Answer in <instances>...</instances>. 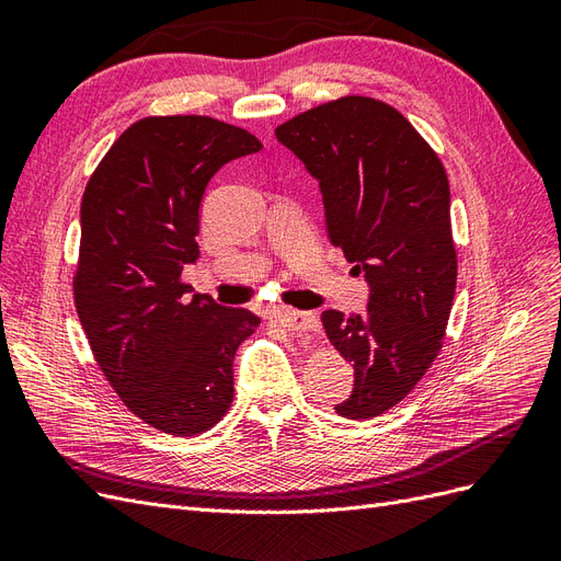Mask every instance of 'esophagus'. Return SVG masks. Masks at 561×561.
Listing matches in <instances>:
<instances>
[{"label":"esophagus","mask_w":561,"mask_h":561,"mask_svg":"<svg viewBox=\"0 0 561 561\" xmlns=\"http://www.w3.org/2000/svg\"><path fill=\"white\" fill-rule=\"evenodd\" d=\"M278 325L293 332H318V316L309 311H295V309H278L276 311Z\"/></svg>","instance_id":"1"}]
</instances>
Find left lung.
Returning a JSON list of instances; mask_svg holds the SVG:
<instances>
[{"label":"left lung","mask_w":561,"mask_h":561,"mask_svg":"<svg viewBox=\"0 0 561 561\" xmlns=\"http://www.w3.org/2000/svg\"><path fill=\"white\" fill-rule=\"evenodd\" d=\"M276 138L318 180L330 241L369 283L363 316H320L355 375L334 410L381 416L412 393L445 342L456 290L445 165L396 107L367 95L301 112Z\"/></svg>","instance_id":"obj_1"}]
</instances>
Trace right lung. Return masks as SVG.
<instances>
[{
	"instance_id": "right-lung-1",
	"label": "right lung",
	"mask_w": 561,
	"mask_h": 561,
	"mask_svg": "<svg viewBox=\"0 0 561 561\" xmlns=\"http://www.w3.org/2000/svg\"><path fill=\"white\" fill-rule=\"evenodd\" d=\"M262 149L213 116H145L118 135L81 198L75 307L114 393L147 426L210 431L233 400V355L260 325L210 295L186 297L198 206L227 161Z\"/></svg>"
}]
</instances>
